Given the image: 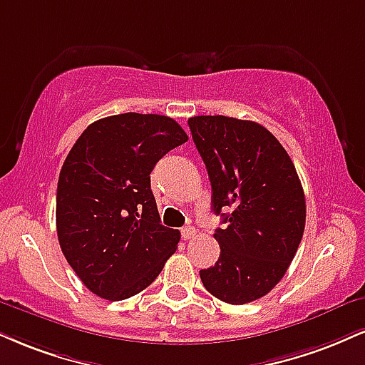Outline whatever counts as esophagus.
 <instances>
[{
	"label": "esophagus",
	"mask_w": 365,
	"mask_h": 365,
	"mask_svg": "<svg viewBox=\"0 0 365 365\" xmlns=\"http://www.w3.org/2000/svg\"><path fill=\"white\" fill-rule=\"evenodd\" d=\"M195 235H197V230L194 226H185V227H182V236H183V240H192V238H195Z\"/></svg>",
	"instance_id": "1"
}]
</instances>
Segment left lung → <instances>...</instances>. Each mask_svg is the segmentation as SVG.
<instances>
[{
  "label": "left lung",
  "instance_id": "obj_1",
  "mask_svg": "<svg viewBox=\"0 0 365 365\" xmlns=\"http://www.w3.org/2000/svg\"><path fill=\"white\" fill-rule=\"evenodd\" d=\"M188 127L207 168L212 210L226 222L214 232L221 255L200 270L202 284L230 304L260 299L284 277L304 232L306 199L296 166L257 122L197 115Z\"/></svg>",
  "mask_w": 365,
  "mask_h": 365
}]
</instances>
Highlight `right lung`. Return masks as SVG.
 <instances>
[{"label":"right lung","mask_w":365,"mask_h":365,"mask_svg":"<svg viewBox=\"0 0 365 365\" xmlns=\"http://www.w3.org/2000/svg\"><path fill=\"white\" fill-rule=\"evenodd\" d=\"M187 140L173 118L127 112L88 125L69 151L57 182V238L96 296L144 291L177 250L180 232L161 225L149 175Z\"/></svg>","instance_id":"right-lung-1"}]
</instances>
